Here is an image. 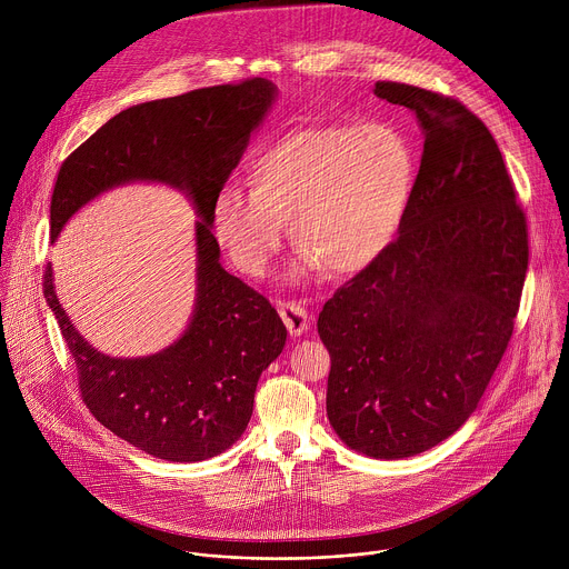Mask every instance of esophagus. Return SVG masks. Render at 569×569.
I'll list each match as a JSON object with an SVG mask.
<instances>
[{
	"label": "esophagus",
	"instance_id": "esophagus-1",
	"mask_svg": "<svg viewBox=\"0 0 569 569\" xmlns=\"http://www.w3.org/2000/svg\"><path fill=\"white\" fill-rule=\"evenodd\" d=\"M279 315L286 323V329L290 331V336H301L310 329V312L299 301H281Z\"/></svg>",
	"mask_w": 569,
	"mask_h": 569
}]
</instances>
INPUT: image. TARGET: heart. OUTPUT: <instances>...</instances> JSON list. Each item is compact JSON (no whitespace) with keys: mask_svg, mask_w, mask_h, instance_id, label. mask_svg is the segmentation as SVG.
<instances>
[{"mask_svg":"<svg viewBox=\"0 0 569 569\" xmlns=\"http://www.w3.org/2000/svg\"><path fill=\"white\" fill-rule=\"evenodd\" d=\"M419 176L410 137L387 123H333L292 130L250 164V191L227 184L211 204V227L231 266L268 274L286 220L299 268L358 274L378 261L408 218Z\"/></svg>","mask_w":569,"mask_h":569,"instance_id":"b5f03b06","label":"heart"}]
</instances>
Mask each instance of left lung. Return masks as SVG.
<instances>
[{"label":"left lung","mask_w":569,"mask_h":569,"mask_svg":"<svg viewBox=\"0 0 569 569\" xmlns=\"http://www.w3.org/2000/svg\"><path fill=\"white\" fill-rule=\"evenodd\" d=\"M426 134L417 191L396 240L323 303L327 415L373 459H402L455 435L496 373L529 263L527 218L502 152L457 99L380 80Z\"/></svg>","instance_id":"obj_1"}]
</instances>
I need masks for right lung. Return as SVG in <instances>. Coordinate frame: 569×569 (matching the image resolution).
I'll list each match as a JSON object with an SVG mask.
<instances>
[{
  "label": "right lung",
  "mask_w": 569,
  "mask_h": 569,
  "mask_svg": "<svg viewBox=\"0 0 569 569\" xmlns=\"http://www.w3.org/2000/svg\"><path fill=\"white\" fill-rule=\"evenodd\" d=\"M277 88L266 78L213 86L132 106L60 167L51 196V240L103 191L128 182H164L184 191L196 222V308L169 349L110 358L69 321L44 270V297L78 371L94 419L134 448L167 461H202L246 432L261 373L279 358L286 327L272 303L220 266L211 204L268 114Z\"/></svg>",
  "instance_id": "add662e5"
}]
</instances>
